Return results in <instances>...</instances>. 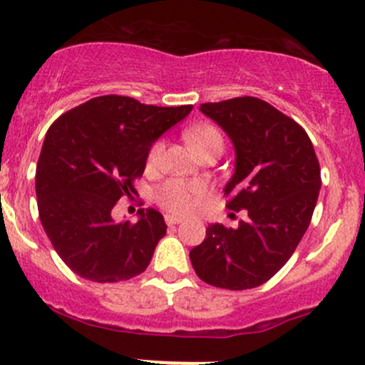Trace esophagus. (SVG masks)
Returning <instances> with one entry per match:
<instances>
[{"instance_id":"34e87169","label":"esophagus","mask_w":365,"mask_h":365,"mask_svg":"<svg viewBox=\"0 0 365 365\" xmlns=\"http://www.w3.org/2000/svg\"><path fill=\"white\" fill-rule=\"evenodd\" d=\"M165 221H166V225H168V226H173V225L182 223V217L175 216V215H166L165 216Z\"/></svg>"}]
</instances>
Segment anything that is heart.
<instances>
[{
	"mask_svg": "<svg viewBox=\"0 0 365 365\" xmlns=\"http://www.w3.org/2000/svg\"><path fill=\"white\" fill-rule=\"evenodd\" d=\"M185 139L195 154L204 153L211 148H223V135L212 125H197L185 130ZM165 154V142L158 140L150 145L148 154V165L156 166ZM207 188L202 182H185V180H168L156 190L159 206L175 215H187L194 209L199 200L206 195Z\"/></svg>",
	"mask_w": 365,
	"mask_h": 365,
	"instance_id": "b5f03b06",
	"label": "heart"
}]
</instances>
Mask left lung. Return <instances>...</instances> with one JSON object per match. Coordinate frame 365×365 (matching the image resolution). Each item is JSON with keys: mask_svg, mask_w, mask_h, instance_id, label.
Here are the masks:
<instances>
[{"mask_svg": "<svg viewBox=\"0 0 365 365\" xmlns=\"http://www.w3.org/2000/svg\"><path fill=\"white\" fill-rule=\"evenodd\" d=\"M235 148L226 207L245 209L237 228L209 225L190 250L197 276L226 290L255 288L287 264L307 232L321 188V168L307 132L262 99L244 96L200 104Z\"/></svg>", "mask_w": 365, "mask_h": 365, "instance_id": "obj_1", "label": "left lung"}]
</instances>
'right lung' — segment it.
<instances>
[{
  "mask_svg": "<svg viewBox=\"0 0 365 365\" xmlns=\"http://www.w3.org/2000/svg\"><path fill=\"white\" fill-rule=\"evenodd\" d=\"M153 106L127 96H99L49 127L36 170L37 209L63 262L81 278L115 283L144 273L166 235L156 209L139 221L113 220L121 197L135 194L150 145L192 111Z\"/></svg>",
  "mask_w": 365,
  "mask_h": 365,
  "instance_id": "1",
  "label": "right lung"
}]
</instances>
